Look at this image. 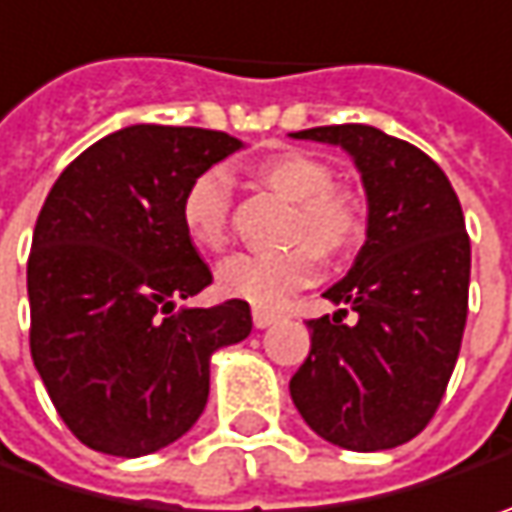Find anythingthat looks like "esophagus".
I'll use <instances>...</instances> for the list:
<instances>
[{"instance_id": "esophagus-1", "label": "esophagus", "mask_w": 512, "mask_h": 512, "mask_svg": "<svg viewBox=\"0 0 512 512\" xmlns=\"http://www.w3.org/2000/svg\"><path fill=\"white\" fill-rule=\"evenodd\" d=\"M252 321H255L257 329H266V326H272V323L278 321V312L263 309V306H255V309H252Z\"/></svg>"}]
</instances>
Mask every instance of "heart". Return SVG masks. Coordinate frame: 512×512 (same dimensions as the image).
Returning <instances> with one entry per match:
<instances>
[{"instance_id":"heart-1","label":"heart","mask_w":512,"mask_h":512,"mask_svg":"<svg viewBox=\"0 0 512 512\" xmlns=\"http://www.w3.org/2000/svg\"><path fill=\"white\" fill-rule=\"evenodd\" d=\"M249 174L260 186L278 191L295 203L292 237L300 240L283 252L237 255L217 269L223 295L280 306L289 295L318 280L326 255H349L367 234V214L361 197L332 183V171L312 154L275 151L255 160ZM229 177L223 171H203L191 180L180 200L183 232L200 252H223L229 243ZM307 240L303 241L302 237Z\"/></svg>"}]
</instances>
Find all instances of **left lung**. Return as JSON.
I'll use <instances>...</instances> for the list:
<instances>
[{
    "label": "left lung",
    "mask_w": 512,
    "mask_h": 512,
    "mask_svg": "<svg viewBox=\"0 0 512 512\" xmlns=\"http://www.w3.org/2000/svg\"><path fill=\"white\" fill-rule=\"evenodd\" d=\"M295 140L341 145L367 191V243L323 292L312 349L289 392L303 421L355 453L407 444L438 410L467 323L470 237L447 174L372 125H321ZM356 321H343L345 309Z\"/></svg>",
    "instance_id": "8db88e82"
}]
</instances>
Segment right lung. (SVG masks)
<instances>
[{
  "label": "right lung",
  "mask_w": 512,
  "mask_h": 512,
  "mask_svg": "<svg viewBox=\"0 0 512 512\" xmlns=\"http://www.w3.org/2000/svg\"><path fill=\"white\" fill-rule=\"evenodd\" d=\"M237 148L209 128L128 125L45 197L28 257L31 355L59 418L97 453L148 456L189 433L212 355L252 332L246 300L174 312L212 283L180 223L183 191Z\"/></svg>",
  "instance_id": "1"
}]
</instances>
